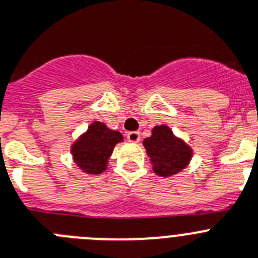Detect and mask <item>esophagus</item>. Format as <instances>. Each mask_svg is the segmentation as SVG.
Instances as JSON below:
<instances>
[{"instance_id":"1","label":"esophagus","mask_w":258,"mask_h":258,"mask_svg":"<svg viewBox=\"0 0 258 258\" xmlns=\"http://www.w3.org/2000/svg\"><path fill=\"white\" fill-rule=\"evenodd\" d=\"M127 139L131 143H138L140 140V133H138V131H131V133L127 134Z\"/></svg>"}]
</instances>
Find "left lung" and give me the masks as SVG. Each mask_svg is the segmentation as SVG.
Returning a JSON list of instances; mask_svg holds the SVG:
<instances>
[{"label": "left lung", "instance_id": "8db88e82", "mask_svg": "<svg viewBox=\"0 0 258 258\" xmlns=\"http://www.w3.org/2000/svg\"><path fill=\"white\" fill-rule=\"evenodd\" d=\"M153 172L160 177H170L189 165L192 149L181 138H177L165 124L155 125L152 135L143 140Z\"/></svg>", "mask_w": 258, "mask_h": 258}]
</instances>
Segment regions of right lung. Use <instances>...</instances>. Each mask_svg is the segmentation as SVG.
Here are the masks:
<instances>
[{
    "label": "right lung",
    "mask_w": 258,
    "mask_h": 258,
    "mask_svg": "<svg viewBox=\"0 0 258 258\" xmlns=\"http://www.w3.org/2000/svg\"><path fill=\"white\" fill-rule=\"evenodd\" d=\"M120 142H123L122 134L96 120L73 142L71 147L73 161L84 173L101 174L107 169L114 147Z\"/></svg>",
    "instance_id": "right-lung-1"
}]
</instances>
